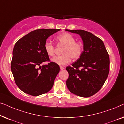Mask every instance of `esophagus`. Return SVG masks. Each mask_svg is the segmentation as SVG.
I'll list each match as a JSON object with an SVG mask.
<instances>
[{"instance_id": "34e87169", "label": "esophagus", "mask_w": 124, "mask_h": 124, "mask_svg": "<svg viewBox=\"0 0 124 124\" xmlns=\"http://www.w3.org/2000/svg\"><path fill=\"white\" fill-rule=\"evenodd\" d=\"M60 70H63V69H64V67H62V66H60Z\"/></svg>"}]
</instances>
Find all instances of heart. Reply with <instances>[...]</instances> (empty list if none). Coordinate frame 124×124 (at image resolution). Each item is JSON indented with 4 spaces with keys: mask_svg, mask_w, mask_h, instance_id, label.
Masks as SVG:
<instances>
[{
    "mask_svg": "<svg viewBox=\"0 0 124 124\" xmlns=\"http://www.w3.org/2000/svg\"><path fill=\"white\" fill-rule=\"evenodd\" d=\"M57 41L64 47L61 56H56L51 59L54 63L60 65L68 64L71 58L73 60H77L81 56L82 52L83 46L80 42H76V39L72 34L69 33H63L59 35L56 38ZM45 51L49 56H53L55 54V47L50 41H46L44 45Z\"/></svg>",
    "mask_w": 124,
    "mask_h": 124,
    "instance_id": "heart-1",
    "label": "heart"
}]
</instances>
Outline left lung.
Listing matches in <instances>:
<instances>
[{
	"label": "left lung",
	"mask_w": 124,
	"mask_h": 124,
	"mask_svg": "<svg viewBox=\"0 0 124 124\" xmlns=\"http://www.w3.org/2000/svg\"><path fill=\"white\" fill-rule=\"evenodd\" d=\"M66 31L80 35L84 51L80 58L66 69L69 77L66 84L73 94L87 98L96 94L101 89L109 71V57L101 39L84 30Z\"/></svg>",
	"instance_id": "1"
}]
</instances>
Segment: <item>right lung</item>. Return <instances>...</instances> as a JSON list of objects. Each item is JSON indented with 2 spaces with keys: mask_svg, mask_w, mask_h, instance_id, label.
<instances>
[{
  "mask_svg": "<svg viewBox=\"0 0 124 124\" xmlns=\"http://www.w3.org/2000/svg\"><path fill=\"white\" fill-rule=\"evenodd\" d=\"M60 29H41L31 31L15 44L12 52L11 71L18 88L26 94L38 96L51 89L60 67L49 61L44 45L50 35Z\"/></svg>",
  "mask_w": 124,
  "mask_h": 124,
  "instance_id": "add662e5",
  "label": "right lung"
}]
</instances>
